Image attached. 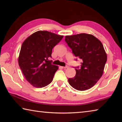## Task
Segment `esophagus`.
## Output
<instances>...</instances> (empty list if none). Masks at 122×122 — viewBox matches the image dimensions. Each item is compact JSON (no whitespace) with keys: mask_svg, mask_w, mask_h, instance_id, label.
Returning a JSON list of instances; mask_svg holds the SVG:
<instances>
[{"mask_svg":"<svg viewBox=\"0 0 122 122\" xmlns=\"http://www.w3.org/2000/svg\"><path fill=\"white\" fill-rule=\"evenodd\" d=\"M62 68H64V69H65V68H67L68 67L67 66H65V67H63V66H62V67H61Z\"/></svg>","mask_w":122,"mask_h":122,"instance_id":"34e87169","label":"esophagus"}]
</instances>
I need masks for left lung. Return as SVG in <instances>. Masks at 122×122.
Listing matches in <instances>:
<instances>
[{"mask_svg": "<svg viewBox=\"0 0 122 122\" xmlns=\"http://www.w3.org/2000/svg\"><path fill=\"white\" fill-rule=\"evenodd\" d=\"M65 41L76 57L82 60L76 75L68 78L70 85L84 91L92 87L102 77L107 55L102 42L92 34L81 33L65 36Z\"/></svg>", "mask_w": 122, "mask_h": 122, "instance_id": "1", "label": "left lung"}]
</instances>
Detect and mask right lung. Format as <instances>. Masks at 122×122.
I'll list each match as a JSON object with an SVG mask.
<instances>
[{
    "mask_svg": "<svg viewBox=\"0 0 122 122\" xmlns=\"http://www.w3.org/2000/svg\"><path fill=\"white\" fill-rule=\"evenodd\" d=\"M63 36L46 30H39L29 36L22 43L18 63L25 77L36 88L50 84L58 66L52 65L48 59L52 49Z\"/></svg>",
    "mask_w": 122,
    "mask_h": 122,
    "instance_id": "right-lung-1",
    "label": "right lung"
}]
</instances>
